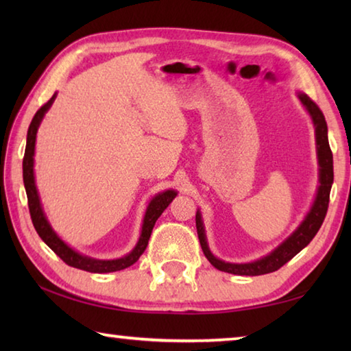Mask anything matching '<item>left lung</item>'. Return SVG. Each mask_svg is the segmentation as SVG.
Listing matches in <instances>:
<instances>
[{"label":"left lung","instance_id":"1","mask_svg":"<svg viewBox=\"0 0 351 351\" xmlns=\"http://www.w3.org/2000/svg\"><path fill=\"white\" fill-rule=\"evenodd\" d=\"M297 97H299L302 105L305 106L308 114H310L314 125V133H316V152L319 164V187L316 192V198H314L313 206L310 207V212L305 215L304 221L297 226L294 232L288 239H285L280 245L276 249H272L269 254H266L265 257L249 261V263H230V261L217 258L212 254L209 245H207L203 217H201V212L198 209L195 219H197V230L201 249H203L206 258L210 261V265L215 266L219 271L229 272V274L235 276H261L274 272L278 268H282L285 263H288L294 255L299 254L314 239V235L317 234V230L324 223L326 210H328L332 176H335L332 175V153L328 144V128H326L322 111L319 110V106L305 93H297Z\"/></svg>","mask_w":351,"mask_h":351}]
</instances>
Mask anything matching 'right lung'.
I'll list each match as a JSON object with an SVG mask.
<instances>
[{"instance_id": "add662e5", "label": "right lung", "mask_w": 351, "mask_h": 351, "mask_svg": "<svg viewBox=\"0 0 351 351\" xmlns=\"http://www.w3.org/2000/svg\"><path fill=\"white\" fill-rule=\"evenodd\" d=\"M57 97V93L52 96L47 102L41 106V108L35 112L32 119L31 125L27 130V139H26V150H25V158H23V181H25V189L27 195V204H29V212H31V218L34 223V228L40 235V239L43 240L47 246H49L52 251H54L58 257H60L64 263L73 266L77 269H83L88 272H96V274H105V272H114L125 269L128 266L139 260L142 252L145 251L148 245V240H150L152 230L154 228V223L156 219L161 217V213L167 209L169 204L173 201V198L178 195L176 190H164V192L154 195L150 199V203L147 206L144 221H142V229L139 240L136 243L132 252L123 255L121 258L114 260H99L88 257V255H83L77 252L75 249L68 246L57 232L52 229L51 223L47 221V217L43 210V204H41L40 193L37 189V184H35V175H34V154H35V141H37V132L41 121H43L45 114L47 110L51 108L52 104Z\"/></svg>"}]
</instances>
